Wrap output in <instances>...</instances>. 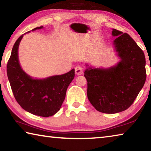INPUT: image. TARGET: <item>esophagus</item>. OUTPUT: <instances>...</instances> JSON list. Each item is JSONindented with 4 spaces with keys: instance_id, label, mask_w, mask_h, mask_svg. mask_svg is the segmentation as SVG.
I'll list each match as a JSON object with an SVG mask.
<instances>
[{
    "instance_id": "34e87169",
    "label": "esophagus",
    "mask_w": 151,
    "mask_h": 151,
    "mask_svg": "<svg viewBox=\"0 0 151 151\" xmlns=\"http://www.w3.org/2000/svg\"><path fill=\"white\" fill-rule=\"evenodd\" d=\"M83 73V68L81 66H76L75 68V74L76 75H81Z\"/></svg>"
}]
</instances>
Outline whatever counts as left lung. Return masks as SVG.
Returning a JSON list of instances; mask_svg holds the SVG:
<instances>
[{
    "instance_id": "left-lung-1",
    "label": "left lung",
    "mask_w": 151,
    "mask_h": 151,
    "mask_svg": "<svg viewBox=\"0 0 151 151\" xmlns=\"http://www.w3.org/2000/svg\"><path fill=\"white\" fill-rule=\"evenodd\" d=\"M112 35L116 37L113 45L120 62L107 69L89 67L84 73L89 101L97 111L107 114L129 108L147 78L146 60L141 48L127 33L112 29Z\"/></svg>"
}]
</instances>
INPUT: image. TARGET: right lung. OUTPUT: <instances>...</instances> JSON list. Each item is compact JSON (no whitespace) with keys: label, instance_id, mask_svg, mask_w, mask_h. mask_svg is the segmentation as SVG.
<instances>
[{"label":"right lung","instance_id":"right-lung-1","mask_svg":"<svg viewBox=\"0 0 151 151\" xmlns=\"http://www.w3.org/2000/svg\"><path fill=\"white\" fill-rule=\"evenodd\" d=\"M42 28L37 27L32 30ZM23 35L15 42L7 63V76L12 93L17 103L27 112L43 117L52 116L59 111L65 101L68 86L75 77V69L44 79L31 78L22 70L18 57Z\"/></svg>","mask_w":151,"mask_h":151}]
</instances>
